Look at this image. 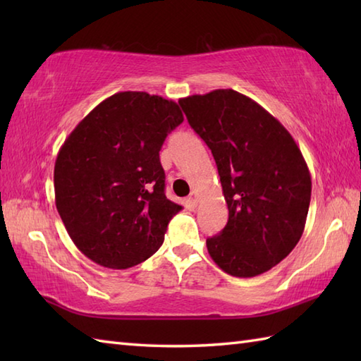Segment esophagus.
Instances as JSON below:
<instances>
[{"mask_svg": "<svg viewBox=\"0 0 361 361\" xmlns=\"http://www.w3.org/2000/svg\"><path fill=\"white\" fill-rule=\"evenodd\" d=\"M188 202H189V204L197 206L198 204V195H197V192H190L189 197H188Z\"/></svg>", "mask_w": 361, "mask_h": 361, "instance_id": "esophagus-1", "label": "esophagus"}]
</instances>
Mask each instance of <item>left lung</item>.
Segmentation results:
<instances>
[{"label":"left lung","instance_id":"1","mask_svg":"<svg viewBox=\"0 0 361 361\" xmlns=\"http://www.w3.org/2000/svg\"><path fill=\"white\" fill-rule=\"evenodd\" d=\"M211 149L228 204V224L206 240L209 256L235 278L262 274L286 259L304 233L312 178L288 130L234 90L180 99Z\"/></svg>","mask_w":361,"mask_h":361}]
</instances>
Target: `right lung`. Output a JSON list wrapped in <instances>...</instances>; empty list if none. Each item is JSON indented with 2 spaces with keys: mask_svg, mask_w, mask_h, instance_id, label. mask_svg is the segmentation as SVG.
<instances>
[{
  "mask_svg": "<svg viewBox=\"0 0 361 361\" xmlns=\"http://www.w3.org/2000/svg\"><path fill=\"white\" fill-rule=\"evenodd\" d=\"M183 119L173 101L121 91L94 106L60 147L57 211L75 247L93 262L126 270L163 245L181 206L164 194L159 150Z\"/></svg>",
  "mask_w": 361,
  "mask_h": 361,
  "instance_id": "add662e5",
  "label": "right lung"
}]
</instances>
